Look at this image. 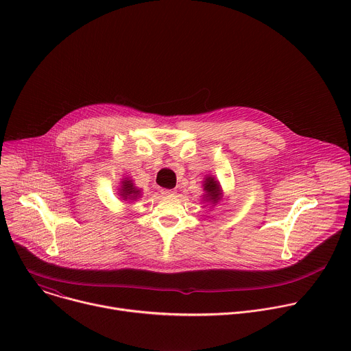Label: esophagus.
I'll use <instances>...</instances> for the list:
<instances>
[{
	"instance_id": "obj_1",
	"label": "esophagus",
	"mask_w": 351,
	"mask_h": 351,
	"mask_svg": "<svg viewBox=\"0 0 351 351\" xmlns=\"http://www.w3.org/2000/svg\"><path fill=\"white\" fill-rule=\"evenodd\" d=\"M161 194H162V195H175V194H176V190H171V189H162V190H161Z\"/></svg>"
}]
</instances>
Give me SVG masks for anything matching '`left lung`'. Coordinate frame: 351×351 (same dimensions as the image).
<instances>
[{"label":"left lung","instance_id":"left-lung-1","mask_svg":"<svg viewBox=\"0 0 351 351\" xmlns=\"http://www.w3.org/2000/svg\"><path fill=\"white\" fill-rule=\"evenodd\" d=\"M204 190L206 194H203L204 197V202H210L213 204H218L222 198V189L219 186V183L215 180V178L208 176L204 180Z\"/></svg>","mask_w":351,"mask_h":351}]
</instances>
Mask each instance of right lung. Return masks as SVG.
<instances>
[{"label":"right lung","mask_w":351,"mask_h":351,"mask_svg":"<svg viewBox=\"0 0 351 351\" xmlns=\"http://www.w3.org/2000/svg\"><path fill=\"white\" fill-rule=\"evenodd\" d=\"M140 190L133 184V180H129L128 178H125L122 180V186H121V198L125 199V202H128V199H134L140 195Z\"/></svg>","instance_id":"obj_1"}]
</instances>
